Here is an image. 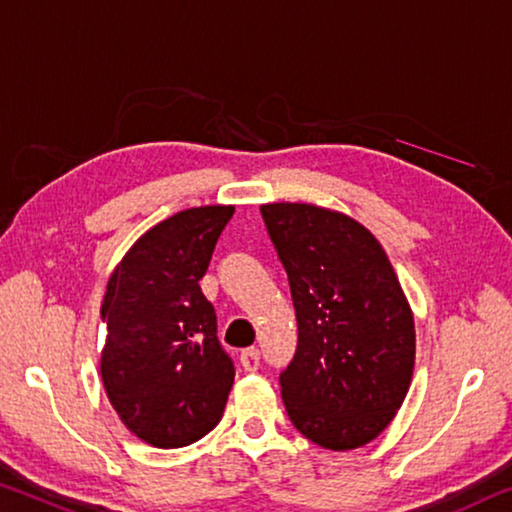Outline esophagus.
Instances as JSON below:
<instances>
[{
	"instance_id": "esophagus-1",
	"label": "esophagus",
	"mask_w": 512,
	"mask_h": 512,
	"mask_svg": "<svg viewBox=\"0 0 512 512\" xmlns=\"http://www.w3.org/2000/svg\"><path fill=\"white\" fill-rule=\"evenodd\" d=\"M239 360H241V367L246 371H257L259 369V351H257V348H246V351H241Z\"/></svg>"
}]
</instances>
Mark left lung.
Wrapping results in <instances>:
<instances>
[{
	"label": "left lung",
	"mask_w": 512,
	"mask_h": 512,
	"mask_svg": "<svg viewBox=\"0 0 512 512\" xmlns=\"http://www.w3.org/2000/svg\"><path fill=\"white\" fill-rule=\"evenodd\" d=\"M298 321L280 373L291 424L330 451L385 431L410 389L415 319L378 239L353 218L303 202L262 205Z\"/></svg>",
	"instance_id": "1"
}]
</instances>
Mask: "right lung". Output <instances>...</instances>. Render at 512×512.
I'll return each instance as SVG.
<instances>
[{"instance_id":"right-lung-1","label":"right lung","mask_w":512,"mask_h":512,"mask_svg":"<svg viewBox=\"0 0 512 512\" xmlns=\"http://www.w3.org/2000/svg\"><path fill=\"white\" fill-rule=\"evenodd\" d=\"M232 205L193 207L150 227L111 273L102 300V383L123 424L157 449L198 442L234 383L200 289Z\"/></svg>"}]
</instances>
